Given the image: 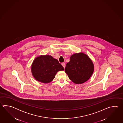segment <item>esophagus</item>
Here are the masks:
<instances>
[{
    "instance_id": "1",
    "label": "esophagus",
    "mask_w": 123,
    "mask_h": 123,
    "mask_svg": "<svg viewBox=\"0 0 123 123\" xmlns=\"http://www.w3.org/2000/svg\"><path fill=\"white\" fill-rule=\"evenodd\" d=\"M62 65L63 67V68H65V63H62Z\"/></svg>"
}]
</instances>
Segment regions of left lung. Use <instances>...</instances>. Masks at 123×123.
I'll use <instances>...</instances> for the list:
<instances>
[{
	"instance_id": "obj_1",
	"label": "left lung",
	"mask_w": 123,
	"mask_h": 123,
	"mask_svg": "<svg viewBox=\"0 0 123 123\" xmlns=\"http://www.w3.org/2000/svg\"><path fill=\"white\" fill-rule=\"evenodd\" d=\"M94 65L88 56L84 53L71 55L65 71L71 81L76 84H82L87 81L94 71Z\"/></svg>"
}]
</instances>
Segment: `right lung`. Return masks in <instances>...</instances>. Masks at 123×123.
I'll use <instances>...</instances> for the list:
<instances>
[{
    "label": "right lung",
    "mask_w": 123,
    "mask_h": 123,
    "mask_svg": "<svg viewBox=\"0 0 123 123\" xmlns=\"http://www.w3.org/2000/svg\"><path fill=\"white\" fill-rule=\"evenodd\" d=\"M64 68L58 60L49 55H41L35 58L31 65V72L37 81L48 84L52 81L58 71Z\"/></svg>",
    "instance_id": "right-lung-1"
}]
</instances>
